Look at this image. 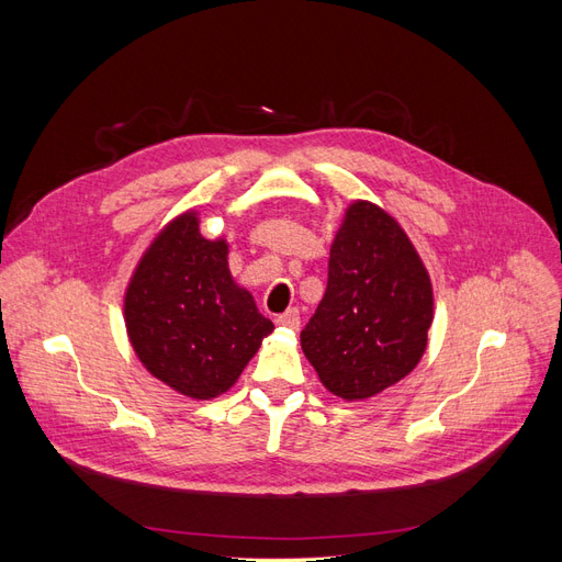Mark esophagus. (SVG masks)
<instances>
[{"label":"esophagus","instance_id":"esophagus-1","mask_svg":"<svg viewBox=\"0 0 562 562\" xmlns=\"http://www.w3.org/2000/svg\"><path fill=\"white\" fill-rule=\"evenodd\" d=\"M277 323L283 328H291V330H297L300 328V312L297 310H288L285 314L277 316Z\"/></svg>","mask_w":562,"mask_h":562}]
</instances>
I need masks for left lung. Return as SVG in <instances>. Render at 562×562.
<instances>
[{"label":"left lung","mask_w":562,"mask_h":562,"mask_svg":"<svg viewBox=\"0 0 562 562\" xmlns=\"http://www.w3.org/2000/svg\"><path fill=\"white\" fill-rule=\"evenodd\" d=\"M431 316V281L405 232L356 201L330 248L326 295L300 333L321 382L347 401L380 394L419 363Z\"/></svg>","instance_id":"1"}]
</instances>
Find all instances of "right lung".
I'll return each mask as SVG.
<instances>
[{"mask_svg": "<svg viewBox=\"0 0 562 562\" xmlns=\"http://www.w3.org/2000/svg\"><path fill=\"white\" fill-rule=\"evenodd\" d=\"M131 345L151 375L192 398H215L274 330L248 291L234 285L227 244L209 241L194 213L149 246L126 293Z\"/></svg>", "mask_w": 562, "mask_h": 562, "instance_id": "add662e5", "label": "right lung"}]
</instances>
